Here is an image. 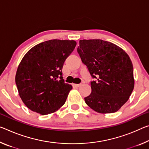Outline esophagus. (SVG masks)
I'll return each mask as SVG.
<instances>
[{
    "label": "esophagus",
    "mask_w": 149,
    "mask_h": 149,
    "mask_svg": "<svg viewBox=\"0 0 149 149\" xmlns=\"http://www.w3.org/2000/svg\"><path fill=\"white\" fill-rule=\"evenodd\" d=\"M73 86H74V87H79L80 86H81V84H73Z\"/></svg>",
    "instance_id": "34e87169"
}]
</instances>
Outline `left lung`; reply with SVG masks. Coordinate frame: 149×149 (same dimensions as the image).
<instances>
[{
	"label": "left lung",
	"instance_id": "left-lung-1",
	"mask_svg": "<svg viewBox=\"0 0 149 149\" xmlns=\"http://www.w3.org/2000/svg\"><path fill=\"white\" fill-rule=\"evenodd\" d=\"M91 77V93L85 97L89 107L100 113L119 110L129 99L134 86L133 63L125 50L100 39L80 40L77 48Z\"/></svg>",
	"mask_w": 149,
	"mask_h": 149
}]
</instances>
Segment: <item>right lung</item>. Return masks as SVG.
Masks as SVG:
<instances>
[{"mask_svg":"<svg viewBox=\"0 0 149 149\" xmlns=\"http://www.w3.org/2000/svg\"><path fill=\"white\" fill-rule=\"evenodd\" d=\"M76 44L50 40L34 46L22 59L15 81L21 100L32 111L48 115L64 105L72 86L64 82L62 70Z\"/></svg>","mask_w":149,"mask_h":149,"instance_id":"obj_1","label":"right lung"}]
</instances>
